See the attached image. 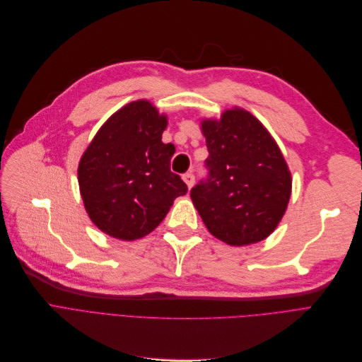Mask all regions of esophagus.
Masks as SVG:
<instances>
[{
	"label": "esophagus",
	"mask_w": 362,
	"mask_h": 362,
	"mask_svg": "<svg viewBox=\"0 0 362 362\" xmlns=\"http://www.w3.org/2000/svg\"><path fill=\"white\" fill-rule=\"evenodd\" d=\"M182 180H184V182L187 184L188 188H192V187L194 185V175H193V172H187V174L182 175Z\"/></svg>",
	"instance_id": "34e87169"
}]
</instances>
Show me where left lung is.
Here are the masks:
<instances>
[{"instance_id": "obj_1", "label": "left lung", "mask_w": 362, "mask_h": 362, "mask_svg": "<svg viewBox=\"0 0 362 362\" xmlns=\"http://www.w3.org/2000/svg\"><path fill=\"white\" fill-rule=\"evenodd\" d=\"M208 177L192 188L206 228L221 242L247 246L267 238L281 221L291 193L283 154L252 113L231 109L202 120Z\"/></svg>"}]
</instances>
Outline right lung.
Returning a JSON list of instances; mask_svg holds the SVG:
<instances>
[{
	"instance_id": "right-lung-1",
	"label": "right lung",
	"mask_w": 362,
	"mask_h": 362,
	"mask_svg": "<svg viewBox=\"0 0 362 362\" xmlns=\"http://www.w3.org/2000/svg\"><path fill=\"white\" fill-rule=\"evenodd\" d=\"M165 115L147 100L112 115L82 154L78 182L85 211L95 226L119 240L141 238L187 193L170 172L175 147L162 143Z\"/></svg>"
}]
</instances>
